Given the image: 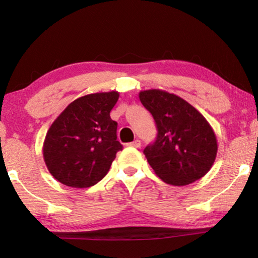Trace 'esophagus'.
Wrapping results in <instances>:
<instances>
[{"mask_svg":"<svg viewBox=\"0 0 258 258\" xmlns=\"http://www.w3.org/2000/svg\"><path fill=\"white\" fill-rule=\"evenodd\" d=\"M127 146H132V147H140V140H139V139H136L135 142H132V143H128V144H127Z\"/></svg>","mask_w":258,"mask_h":258,"instance_id":"esophagus-1","label":"esophagus"}]
</instances>
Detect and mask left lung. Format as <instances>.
Here are the masks:
<instances>
[{"label":"left lung","instance_id":"left-lung-1","mask_svg":"<svg viewBox=\"0 0 258 258\" xmlns=\"http://www.w3.org/2000/svg\"><path fill=\"white\" fill-rule=\"evenodd\" d=\"M139 99L156 121L157 138L144 154L157 176L174 186L204 177L217 154V139L207 119L184 99L160 89L140 92Z\"/></svg>","mask_w":258,"mask_h":258}]
</instances>
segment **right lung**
Here are the masks:
<instances>
[{
    "instance_id": "add662e5",
    "label": "right lung",
    "mask_w": 258,
    "mask_h": 258,
    "mask_svg": "<svg viewBox=\"0 0 258 258\" xmlns=\"http://www.w3.org/2000/svg\"><path fill=\"white\" fill-rule=\"evenodd\" d=\"M115 91L94 93L71 102L54 120L43 143V159L55 179L72 187H89L107 174L122 145L118 123L109 113Z\"/></svg>"
}]
</instances>
